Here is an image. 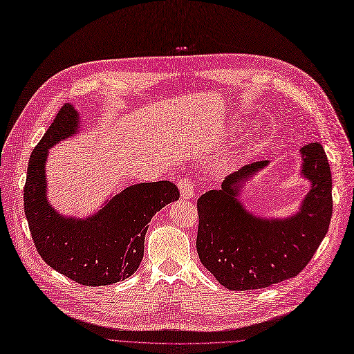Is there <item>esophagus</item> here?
<instances>
[{"mask_svg": "<svg viewBox=\"0 0 354 354\" xmlns=\"http://www.w3.org/2000/svg\"><path fill=\"white\" fill-rule=\"evenodd\" d=\"M179 191H180V197L189 200L195 195V188H194V182L191 179H180L179 180Z\"/></svg>", "mask_w": 354, "mask_h": 354, "instance_id": "obj_1", "label": "esophagus"}]
</instances>
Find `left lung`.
I'll list each match as a JSON object with an SVG mask.
<instances>
[{
    "label": "left lung",
    "instance_id": "1",
    "mask_svg": "<svg viewBox=\"0 0 354 354\" xmlns=\"http://www.w3.org/2000/svg\"><path fill=\"white\" fill-rule=\"evenodd\" d=\"M302 175L310 191L299 212L287 218H263L239 201L241 185L268 165L254 162L229 175L221 189L197 201V252L201 264L229 290L264 289L296 277L328 232L333 214V180L319 142L300 149Z\"/></svg>",
    "mask_w": 354,
    "mask_h": 354
}]
</instances>
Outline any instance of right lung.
I'll return each instance as SVG.
<instances>
[{"label":"right lung","instance_id":"obj_1","mask_svg":"<svg viewBox=\"0 0 354 354\" xmlns=\"http://www.w3.org/2000/svg\"><path fill=\"white\" fill-rule=\"evenodd\" d=\"M78 112L67 103L35 147L24 184V214L45 263L83 286H108L134 274L144 255L151 217L179 198L174 182H142L125 188L86 218L61 216L46 198L48 150L74 136Z\"/></svg>","mask_w":354,"mask_h":354}]
</instances>
